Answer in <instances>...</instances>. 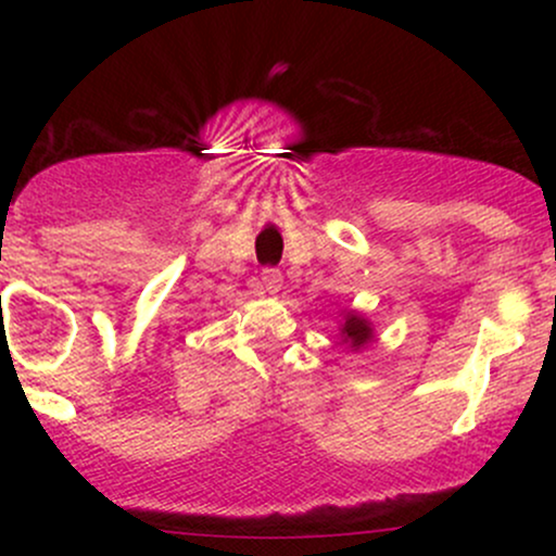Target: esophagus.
I'll use <instances>...</instances> for the list:
<instances>
[{"instance_id": "34e87169", "label": "esophagus", "mask_w": 556, "mask_h": 556, "mask_svg": "<svg viewBox=\"0 0 556 556\" xmlns=\"http://www.w3.org/2000/svg\"><path fill=\"white\" fill-rule=\"evenodd\" d=\"M279 287H282V271H279V269H264V271H261V282L256 287L258 292H269V295H274Z\"/></svg>"}]
</instances>
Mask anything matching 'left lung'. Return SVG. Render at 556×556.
I'll return each instance as SVG.
<instances>
[{"mask_svg": "<svg viewBox=\"0 0 556 556\" xmlns=\"http://www.w3.org/2000/svg\"><path fill=\"white\" fill-rule=\"evenodd\" d=\"M340 334H342V342H348L350 348L358 350L368 340H371L374 329H371V324H368L363 316L348 314V318H344V324H342V329H340Z\"/></svg>", "mask_w": 556, "mask_h": 556, "instance_id": "8db88e82", "label": "left lung"}]
</instances>
